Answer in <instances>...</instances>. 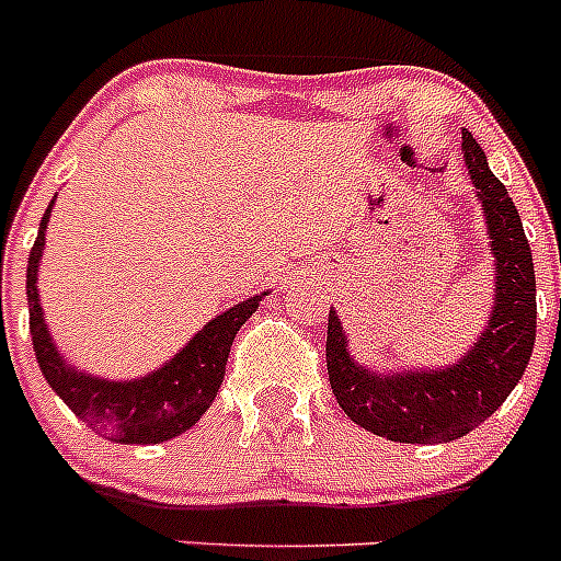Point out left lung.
<instances>
[{
	"instance_id": "1",
	"label": "left lung",
	"mask_w": 561,
	"mask_h": 561,
	"mask_svg": "<svg viewBox=\"0 0 561 561\" xmlns=\"http://www.w3.org/2000/svg\"><path fill=\"white\" fill-rule=\"evenodd\" d=\"M494 257V306L478 342L453 365L374 370L356 362L331 309L325 362L340 408L368 433L399 444H447L480 427L523 379L537 340V277L523 219L469 131L463 134Z\"/></svg>"
}]
</instances>
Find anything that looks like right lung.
I'll use <instances>...</instances> for the list:
<instances>
[{"mask_svg": "<svg viewBox=\"0 0 561 561\" xmlns=\"http://www.w3.org/2000/svg\"><path fill=\"white\" fill-rule=\"evenodd\" d=\"M49 202L38 225L36 244L27 257V306H30V334L36 348L38 368L44 379L64 399L72 413L95 430L98 435L117 444H162L187 430L207 413L225 379L227 356L238 329L255 314L261 297L270 291L252 295L241 304L230 306L219 317L191 336L160 368L137 379H103V376L78 370L72 362L64 359L56 348L53 334L44 323L42 297H38V266H42L44 232L49 225Z\"/></svg>", "mask_w": 561, "mask_h": 561, "instance_id": "obj_1", "label": "right lung"}]
</instances>
